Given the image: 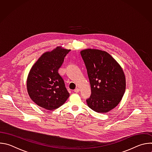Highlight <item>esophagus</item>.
Here are the masks:
<instances>
[{
  "label": "esophagus",
  "instance_id": "esophagus-1",
  "mask_svg": "<svg viewBox=\"0 0 152 152\" xmlns=\"http://www.w3.org/2000/svg\"><path fill=\"white\" fill-rule=\"evenodd\" d=\"M79 91H80V90H79L78 88H76V89L74 90V91H75V93H79Z\"/></svg>",
  "mask_w": 152,
  "mask_h": 152
}]
</instances>
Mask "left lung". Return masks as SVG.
Returning a JSON list of instances; mask_svg holds the SVG:
<instances>
[{"mask_svg": "<svg viewBox=\"0 0 152 152\" xmlns=\"http://www.w3.org/2000/svg\"><path fill=\"white\" fill-rule=\"evenodd\" d=\"M80 55L87 70L91 95L88 106L99 113H106L115 107L126 90V77L123 69L107 52L86 49Z\"/></svg>", "mask_w": 152, "mask_h": 152, "instance_id": "left-lung-1", "label": "left lung"}]
</instances>
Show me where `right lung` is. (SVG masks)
<instances>
[{"mask_svg": "<svg viewBox=\"0 0 152 152\" xmlns=\"http://www.w3.org/2000/svg\"><path fill=\"white\" fill-rule=\"evenodd\" d=\"M70 51L61 46L43 53L33 65L28 76V94L38 106L52 111L66 102L70 94L58 69Z\"/></svg>", "mask_w": 152, "mask_h": 152, "instance_id": "obj_1", "label": "right lung"}]
</instances>
